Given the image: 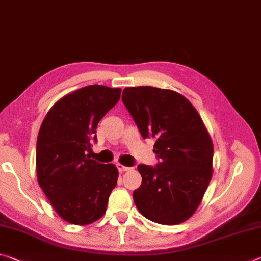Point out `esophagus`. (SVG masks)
<instances>
[{
  "label": "esophagus",
  "instance_id": "obj_1",
  "mask_svg": "<svg viewBox=\"0 0 261 261\" xmlns=\"http://www.w3.org/2000/svg\"><path fill=\"white\" fill-rule=\"evenodd\" d=\"M116 166H117V168H118V171L121 172V173H123V172H126V171H129V167H126V166H124V165H122V164H117L116 165Z\"/></svg>",
  "mask_w": 261,
  "mask_h": 261
}]
</instances>
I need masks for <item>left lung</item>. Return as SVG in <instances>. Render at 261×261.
Wrapping results in <instances>:
<instances>
[{
  "mask_svg": "<svg viewBox=\"0 0 261 261\" xmlns=\"http://www.w3.org/2000/svg\"><path fill=\"white\" fill-rule=\"evenodd\" d=\"M123 103L143 138L155 140L156 167L139 165L142 185L134 192L139 213L176 225L196 212L213 176L214 145L197 110L182 95L151 86L126 87Z\"/></svg>",
  "mask_w": 261,
  "mask_h": 261,
  "instance_id": "left-lung-1",
  "label": "left lung"
}]
</instances>
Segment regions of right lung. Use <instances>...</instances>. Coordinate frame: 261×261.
Returning <instances> with one entry per match:
<instances>
[{
  "mask_svg": "<svg viewBox=\"0 0 261 261\" xmlns=\"http://www.w3.org/2000/svg\"><path fill=\"white\" fill-rule=\"evenodd\" d=\"M121 88L92 85L57 101L45 116L37 138V180L56 213L75 225L105 215L117 185L114 164L89 158L90 140L103 116L121 97Z\"/></svg>",
  "mask_w": 261,
  "mask_h": 261,
  "instance_id": "1",
  "label": "right lung"
}]
</instances>
